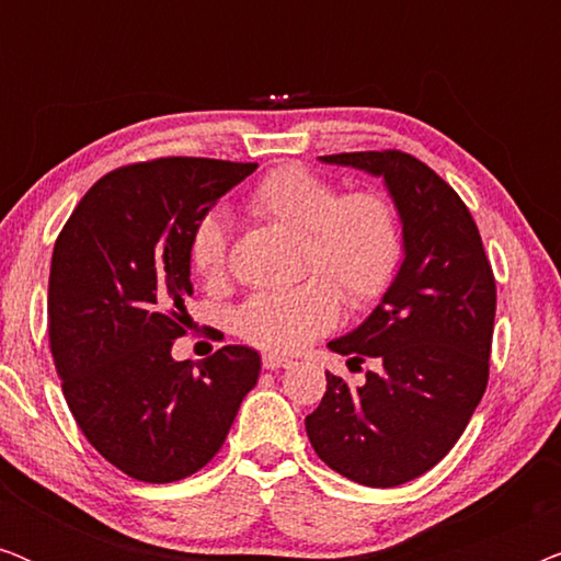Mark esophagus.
I'll list each match as a JSON object with an SVG mask.
<instances>
[{
    "label": "esophagus",
    "instance_id": "obj_1",
    "mask_svg": "<svg viewBox=\"0 0 561 561\" xmlns=\"http://www.w3.org/2000/svg\"><path fill=\"white\" fill-rule=\"evenodd\" d=\"M288 365H290L288 357L273 355V352H265V355H263V367H265V370H280V367H288Z\"/></svg>",
    "mask_w": 561,
    "mask_h": 561
}]
</instances>
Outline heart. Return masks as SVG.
Returning <instances> with one entry per match:
<instances>
[{"label": "heart", "instance_id": "b5f03b06", "mask_svg": "<svg viewBox=\"0 0 561 561\" xmlns=\"http://www.w3.org/2000/svg\"><path fill=\"white\" fill-rule=\"evenodd\" d=\"M248 206L301 234V273H317L294 288L257 294L242 304L237 329L257 347H306L336 324L340 296L352 309H367L388 294L401 271L403 227L386 196L373 191L342 196L327 175L286 163L260 179ZM188 263L206 283L227 275L229 229L219 214H204L191 229Z\"/></svg>", "mask_w": 561, "mask_h": 561}]
</instances>
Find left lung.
Returning <instances> with one entry per match:
<instances>
[{
	"label": "left lung",
	"mask_w": 561,
	"mask_h": 561,
	"mask_svg": "<svg viewBox=\"0 0 561 561\" xmlns=\"http://www.w3.org/2000/svg\"><path fill=\"white\" fill-rule=\"evenodd\" d=\"M321 160L386 181L405 257L370 317L329 342L350 365L375 357L378 370H367L359 388L327 373V393L306 416V434L334 472L367 488H396L447 457L485 393L493 267L470 209L419 158L365 150Z\"/></svg>",
	"instance_id": "obj_1"
}]
</instances>
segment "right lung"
<instances>
[{"label": "right lung", "mask_w": 561, "mask_h": 561, "mask_svg": "<svg viewBox=\"0 0 561 561\" xmlns=\"http://www.w3.org/2000/svg\"><path fill=\"white\" fill-rule=\"evenodd\" d=\"M257 163L158 158L122 165L87 191L50 260L48 336L76 424L129 478L175 482L225 444L260 355L227 344L194 365L186 334L188 234Z\"/></svg>", "instance_id": "obj_1"}]
</instances>
